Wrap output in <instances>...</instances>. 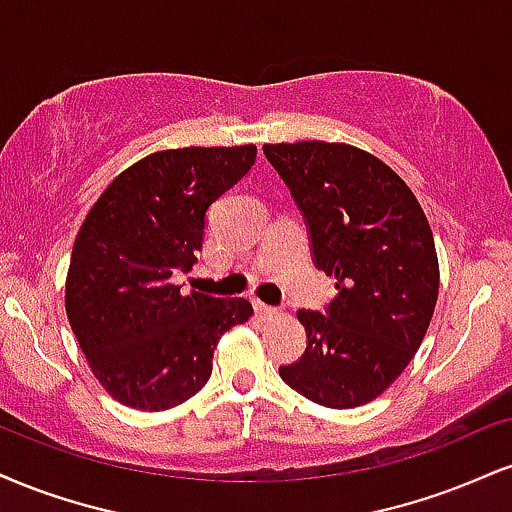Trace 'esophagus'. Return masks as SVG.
I'll return each mask as SVG.
<instances>
[{"instance_id": "obj_1", "label": "esophagus", "mask_w": 512, "mask_h": 512, "mask_svg": "<svg viewBox=\"0 0 512 512\" xmlns=\"http://www.w3.org/2000/svg\"><path fill=\"white\" fill-rule=\"evenodd\" d=\"M255 310L260 312L262 317H269V315H276V307L262 303V300H255Z\"/></svg>"}]
</instances>
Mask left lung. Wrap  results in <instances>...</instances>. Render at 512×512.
Returning <instances> with one entry per match:
<instances>
[{
	"label": "left lung",
	"mask_w": 512,
	"mask_h": 512,
	"mask_svg": "<svg viewBox=\"0 0 512 512\" xmlns=\"http://www.w3.org/2000/svg\"><path fill=\"white\" fill-rule=\"evenodd\" d=\"M291 190L312 262L336 279L324 312L300 310L307 348L281 379L324 408H357L410 365L432 322L439 260L420 202L396 171L343 143L264 145Z\"/></svg>",
	"instance_id": "left-lung-1"
}]
</instances>
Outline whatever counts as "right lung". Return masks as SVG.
<instances>
[{
    "label": "right lung",
    "mask_w": 512,
    "mask_h": 512,
    "mask_svg": "<svg viewBox=\"0 0 512 512\" xmlns=\"http://www.w3.org/2000/svg\"><path fill=\"white\" fill-rule=\"evenodd\" d=\"M255 145L183 147L116 176L80 226L66 315L92 374L128 408L159 412L207 384L217 341L248 322L245 298L181 293L214 200L252 169Z\"/></svg>",
    "instance_id": "obj_1"
}]
</instances>
